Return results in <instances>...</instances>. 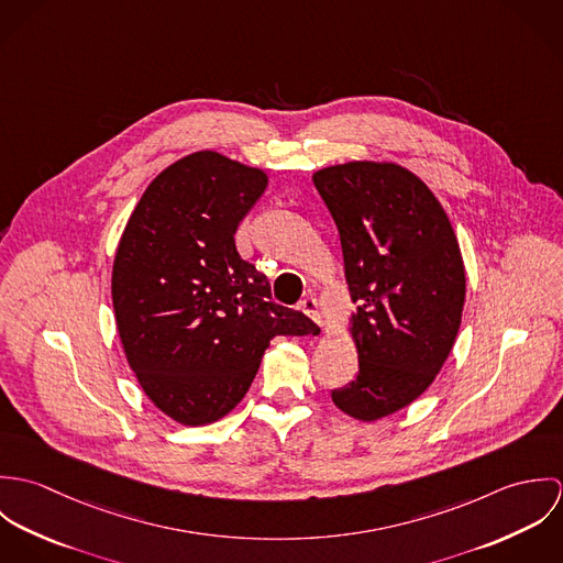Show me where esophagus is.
<instances>
[{
	"label": "esophagus",
	"instance_id": "esophagus-1",
	"mask_svg": "<svg viewBox=\"0 0 563 563\" xmlns=\"http://www.w3.org/2000/svg\"><path fill=\"white\" fill-rule=\"evenodd\" d=\"M299 310H301L303 314H308V317L322 329L321 308H319V301H317L314 297H306V299L299 303Z\"/></svg>",
	"mask_w": 563,
	"mask_h": 563
}]
</instances>
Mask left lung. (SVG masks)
I'll return each instance as SVG.
<instances>
[{
	"label": "left lung",
	"mask_w": 563,
	"mask_h": 563,
	"mask_svg": "<svg viewBox=\"0 0 563 563\" xmlns=\"http://www.w3.org/2000/svg\"><path fill=\"white\" fill-rule=\"evenodd\" d=\"M342 244L357 377L331 393L373 422L416 401L444 366L462 324L466 273L451 221L411 170L346 162L312 175Z\"/></svg>",
	"instance_id": "left-lung-1"
}]
</instances>
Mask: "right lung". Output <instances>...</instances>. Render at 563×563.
Returning a JSON list of instances; mask_svg holds the SVG:
<instances>
[{
  "mask_svg": "<svg viewBox=\"0 0 563 563\" xmlns=\"http://www.w3.org/2000/svg\"><path fill=\"white\" fill-rule=\"evenodd\" d=\"M266 184L262 168L195 152L147 186L117 246L112 306L128 364L179 424L230 413L275 335L317 331L273 303L266 275L236 251Z\"/></svg>",
  "mask_w": 563,
  "mask_h": 563,
  "instance_id": "add662e5",
  "label": "right lung"
}]
</instances>
